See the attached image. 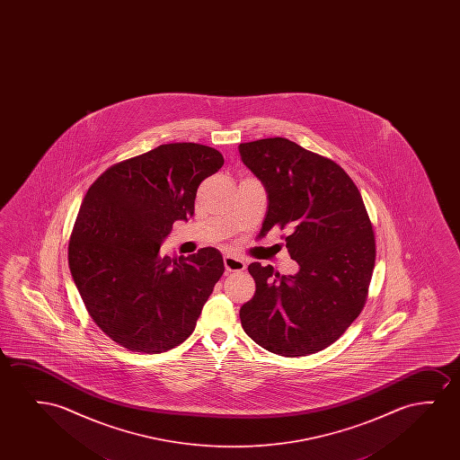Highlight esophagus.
<instances>
[{"mask_svg":"<svg viewBox=\"0 0 460 460\" xmlns=\"http://www.w3.org/2000/svg\"><path fill=\"white\" fill-rule=\"evenodd\" d=\"M225 269L227 271H243L246 269V264L242 259L225 256Z\"/></svg>","mask_w":460,"mask_h":460,"instance_id":"34e87169","label":"esophagus"}]
</instances>
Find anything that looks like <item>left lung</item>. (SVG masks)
<instances>
[{
	"instance_id": "8db88e82",
	"label": "left lung",
	"mask_w": 460,
	"mask_h": 460,
	"mask_svg": "<svg viewBox=\"0 0 460 460\" xmlns=\"http://www.w3.org/2000/svg\"><path fill=\"white\" fill-rule=\"evenodd\" d=\"M264 185L269 208L261 233L288 229L296 275L248 265L256 292L240 308L245 333L281 357H306L333 344L365 306L376 239L357 185L340 164L286 138L239 146Z\"/></svg>"
}]
</instances>
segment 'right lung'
I'll return each instance as SVG.
<instances>
[{"instance_id": "obj_1", "label": "right lung", "mask_w": 460, "mask_h": 460, "mask_svg": "<svg viewBox=\"0 0 460 460\" xmlns=\"http://www.w3.org/2000/svg\"><path fill=\"white\" fill-rule=\"evenodd\" d=\"M225 164L196 143L162 145L108 168L84 196L69 267L93 321L132 352L162 353L193 333L225 264L217 248L160 256L172 223L195 214L196 191Z\"/></svg>"}]
</instances>
